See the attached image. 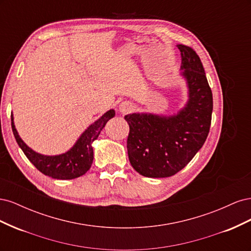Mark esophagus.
I'll list each match as a JSON object with an SVG mask.
<instances>
[{
  "label": "esophagus",
  "instance_id": "34e87169",
  "mask_svg": "<svg viewBox=\"0 0 251 251\" xmlns=\"http://www.w3.org/2000/svg\"><path fill=\"white\" fill-rule=\"evenodd\" d=\"M132 110V104L128 101H124L119 104V112L123 114H126Z\"/></svg>",
  "mask_w": 251,
  "mask_h": 251
}]
</instances>
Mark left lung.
I'll return each mask as SVG.
<instances>
[{
	"label": "left lung",
	"instance_id": "obj_1",
	"mask_svg": "<svg viewBox=\"0 0 251 251\" xmlns=\"http://www.w3.org/2000/svg\"><path fill=\"white\" fill-rule=\"evenodd\" d=\"M181 52V75L186 80L188 100L171 116L151 113L127 114L130 126L126 149L136 172L149 178H166L187 165L209 133L212 93L201 59L185 45Z\"/></svg>",
	"mask_w": 251,
	"mask_h": 251
}]
</instances>
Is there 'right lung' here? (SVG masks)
I'll return each mask as SVG.
<instances>
[{
    "mask_svg": "<svg viewBox=\"0 0 251 251\" xmlns=\"http://www.w3.org/2000/svg\"><path fill=\"white\" fill-rule=\"evenodd\" d=\"M115 116V111L110 110L97 119L83 132L74 146L64 154L55 156H46L36 153L30 149L22 140L13 123V116L11 115V127L19 147L24 151L35 168L46 176L60 180H70L78 178L85 175L91 168L93 162V148L92 143L97 139L98 135L104 127L105 124Z\"/></svg>",
    "mask_w": 251,
    "mask_h": 251,
    "instance_id": "1",
    "label": "right lung"
}]
</instances>
